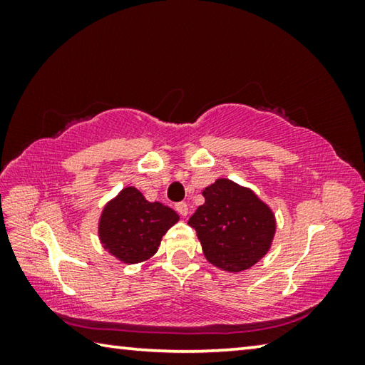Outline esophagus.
Instances as JSON below:
<instances>
[{
  "mask_svg": "<svg viewBox=\"0 0 365 365\" xmlns=\"http://www.w3.org/2000/svg\"><path fill=\"white\" fill-rule=\"evenodd\" d=\"M175 209H177V212L182 215V217H187V215H188V205H187V202H178V205H175Z\"/></svg>",
  "mask_w": 365,
  "mask_h": 365,
  "instance_id": "obj_1",
  "label": "esophagus"
}]
</instances>
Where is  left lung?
Segmentation results:
<instances>
[{"mask_svg":"<svg viewBox=\"0 0 365 365\" xmlns=\"http://www.w3.org/2000/svg\"><path fill=\"white\" fill-rule=\"evenodd\" d=\"M202 196L205 205L188 225L196 230L207 262L232 274L251 269L274 242V211L251 188L228 178H217Z\"/></svg>","mask_w":365,"mask_h":365,"instance_id":"1","label":"left lung"}]
</instances>
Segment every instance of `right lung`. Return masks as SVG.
Listing matches in <instances>:
<instances>
[{"instance_id": "1", "label": "right lung", "mask_w": 365, "mask_h": 365, "mask_svg": "<svg viewBox=\"0 0 365 365\" xmlns=\"http://www.w3.org/2000/svg\"><path fill=\"white\" fill-rule=\"evenodd\" d=\"M178 219L174 209L148 201L135 187H125L103 207L98 238L117 261L145 262L156 255L160 240Z\"/></svg>"}]
</instances>
